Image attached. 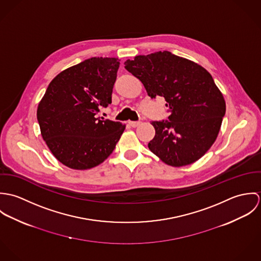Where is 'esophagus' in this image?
Segmentation results:
<instances>
[{
    "label": "esophagus",
    "instance_id": "obj_1",
    "mask_svg": "<svg viewBox=\"0 0 261 261\" xmlns=\"http://www.w3.org/2000/svg\"><path fill=\"white\" fill-rule=\"evenodd\" d=\"M128 124H129L130 126H133V127H137L138 125L141 124V121H132V120H129V121H128Z\"/></svg>",
    "mask_w": 261,
    "mask_h": 261
}]
</instances>
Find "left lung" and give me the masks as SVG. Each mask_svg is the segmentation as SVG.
Returning <instances> with one entry per match:
<instances>
[{
  "label": "left lung",
  "instance_id": "obj_1",
  "mask_svg": "<svg viewBox=\"0 0 261 261\" xmlns=\"http://www.w3.org/2000/svg\"><path fill=\"white\" fill-rule=\"evenodd\" d=\"M125 69L139 78L151 98L164 96L167 121H151L149 149L172 167L201 159L215 143L226 112L223 94L201 65L169 51L127 59Z\"/></svg>",
  "mask_w": 261,
  "mask_h": 261
}]
</instances>
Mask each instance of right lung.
Returning a JSON list of instances; mask_svg holds the SVG:
<instances>
[{
  "mask_svg": "<svg viewBox=\"0 0 261 261\" xmlns=\"http://www.w3.org/2000/svg\"><path fill=\"white\" fill-rule=\"evenodd\" d=\"M119 62L92 57L71 66L49 83L38 105L41 136L52 154L73 170L105 162L115 149L125 124L96 117L112 103Z\"/></svg>",
  "mask_w": 261,
  "mask_h": 261,
  "instance_id": "right-lung-1",
  "label": "right lung"
}]
</instances>
